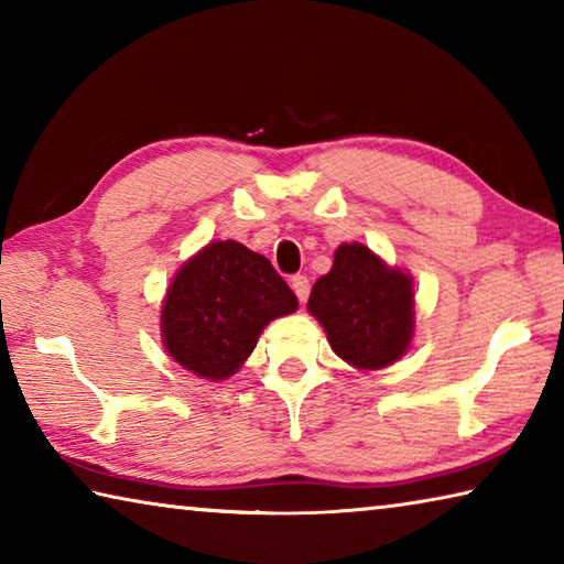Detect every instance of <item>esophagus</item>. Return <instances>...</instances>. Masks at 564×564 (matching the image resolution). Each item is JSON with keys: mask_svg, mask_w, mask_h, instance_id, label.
Masks as SVG:
<instances>
[{"mask_svg": "<svg viewBox=\"0 0 564 564\" xmlns=\"http://www.w3.org/2000/svg\"><path fill=\"white\" fill-rule=\"evenodd\" d=\"M291 289H293V293L299 295V301L303 303L305 299H308V291H311V283H308V279H305V275H293L291 279Z\"/></svg>", "mask_w": 564, "mask_h": 564, "instance_id": "34e87169", "label": "esophagus"}]
</instances>
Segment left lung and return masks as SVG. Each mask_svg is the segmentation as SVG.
Segmentation results:
<instances>
[{
    "mask_svg": "<svg viewBox=\"0 0 564 564\" xmlns=\"http://www.w3.org/2000/svg\"><path fill=\"white\" fill-rule=\"evenodd\" d=\"M413 279L362 243H343L308 299L336 356L380 370L403 358L415 330Z\"/></svg>",
    "mask_w": 564,
    "mask_h": 564,
    "instance_id": "1",
    "label": "left lung"
}]
</instances>
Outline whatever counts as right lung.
Returning <instances> with one entry per match:
<instances>
[{
	"mask_svg": "<svg viewBox=\"0 0 564 564\" xmlns=\"http://www.w3.org/2000/svg\"><path fill=\"white\" fill-rule=\"evenodd\" d=\"M299 308L271 261L238 241H214L181 265L161 305V340L181 368L231 378L273 318Z\"/></svg>",
	"mask_w": 564,
	"mask_h": 564,
	"instance_id": "right-lung-1",
	"label": "right lung"
}]
</instances>
